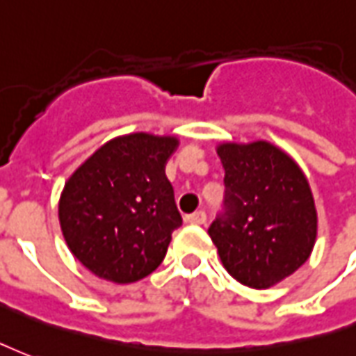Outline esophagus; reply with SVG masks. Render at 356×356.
<instances>
[{
	"label": "esophagus",
	"mask_w": 356,
	"mask_h": 356,
	"mask_svg": "<svg viewBox=\"0 0 356 356\" xmlns=\"http://www.w3.org/2000/svg\"><path fill=\"white\" fill-rule=\"evenodd\" d=\"M185 222H188V225H205L207 222V215L204 211L192 213V215H186Z\"/></svg>",
	"instance_id": "34e87169"
}]
</instances>
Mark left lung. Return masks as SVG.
Listing matches in <instances>:
<instances>
[{
	"label": "left lung",
	"instance_id": "8db88e82",
	"mask_svg": "<svg viewBox=\"0 0 356 356\" xmlns=\"http://www.w3.org/2000/svg\"><path fill=\"white\" fill-rule=\"evenodd\" d=\"M225 211L209 226L222 266L251 289H268L309 259L317 209L304 171L268 141L220 143Z\"/></svg>",
	"mask_w": 356,
	"mask_h": 356
}]
</instances>
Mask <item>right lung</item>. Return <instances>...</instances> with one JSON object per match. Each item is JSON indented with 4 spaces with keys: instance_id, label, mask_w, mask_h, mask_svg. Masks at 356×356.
Wrapping results in <instances>:
<instances>
[{
    "instance_id": "1",
    "label": "right lung",
    "mask_w": 356,
    "mask_h": 356,
    "mask_svg": "<svg viewBox=\"0 0 356 356\" xmlns=\"http://www.w3.org/2000/svg\"><path fill=\"white\" fill-rule=\"evenodd\" d=\"M173 136L128 134L102 145L67 179L58 217L73 257L94 275L134 283L162 264L183 225L165 177Z\"/></svg>"
}]
</instances>
